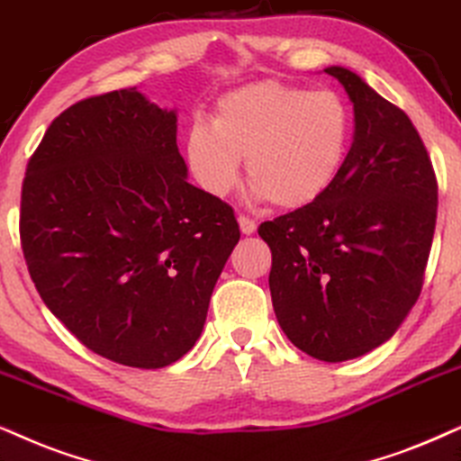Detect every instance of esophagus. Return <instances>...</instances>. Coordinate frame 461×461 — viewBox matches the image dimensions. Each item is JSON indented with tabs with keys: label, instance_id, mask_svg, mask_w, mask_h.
Instances as JSON below:
<instances>
[{
	"label": "esophagus",
	"instance_id": "esophagus-1",
	"mask_svg": "<svg viewBox=\"0 0 461 461\" xmlns=\"http://www.w3.org/2000/svg\"><path fill=\"white\" fill-rule=\"evenodd\" d=\"M238 225H240V231L242 234H255V230H258V223H255L250 217H244V214H238Z\"/></svg>",
	"mask_w": 461,
	"mask_h": 461
}]
</instances>
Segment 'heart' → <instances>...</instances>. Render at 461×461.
<instances>
[{
    "mask_svg": "<svg viewBox=\"0 0 461 461\" xmlns=\"http://www.w3.org/2000/svg\"><path fill=\"white\" fill-rule=\"evenodd\" d=\"M351 113L334 91L261 80L221 97L211 125L195 121L185 155L197 185L223 197L240 178V159L259 197L285 211L328 194L345 166Z\"/></svg>",
    "mask_w": 461,
    "mask_h": 461,
    "instance_id": "obj_1",
    "label": "heart"
}]
</instances>
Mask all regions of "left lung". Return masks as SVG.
<instances>
[{
    "instance_id": "8db88e82",
    "label": "left lung",
    "mask_w": 461,
    "mask_h": 461,
    "mask_svg": "<svg viewBox=\"0 0 461 461\" xmlns=\"http://www.w3.org/2000/svg\"><path fill=\"white\" fill-rule=\"evenodd\" d=\"M353 102L355 136L321 200L259 225L278 325L300 351L347 361L389 340L415 306L438 183L423 140L357 74L328 68Z\"/></svg>"
}]
</instances>
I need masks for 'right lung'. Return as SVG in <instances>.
<instances>
[{"label":"right lung","mask_w":461,"mask_h":461,"mask_svg":"<svg viewBox=\"0 0 461 461\" xmlns=\"http://www.w3.org/2000/svg\"><path fill=\"white\" fill-rule=\"evenodd\" d=\"M19 231L49 311L131 368L194 348L240 240L234 208L187 183L176 114L136 89L86 97L52 121L27 163Z\"/></svg>","instance_id":"obj_1"}]
</instances>
